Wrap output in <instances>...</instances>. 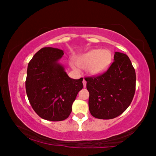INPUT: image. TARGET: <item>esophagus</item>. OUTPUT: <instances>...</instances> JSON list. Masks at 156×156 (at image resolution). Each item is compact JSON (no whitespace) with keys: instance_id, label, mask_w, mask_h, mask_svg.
Segmentation results:
<instances>
[{"instance_id":"1","label":"esophagus","mask_w":156,"mask_h":156,"mask_svg":"<svg viewBox=\"0 0 156 156\" xmlns=\"http://www.w3.org/2000/svg\"><path fill=\"white\" fill-rule=\"evenodd\" d=\"M83 83L84 87H86V85H87V82H86V80H83Z\"/></svg>"}]
</instances>
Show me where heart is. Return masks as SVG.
<instances>
[{"mask_svg":"<svg viewBox=\"0 0 156 156\" xmlns=\"http://www.w3.org/2000/svg\"><path fill=\"white\" fill-rule=\"evenodd\" d=\"M112 60L110 51L94 48L78 56L76 62L71 61L69 63L74 71L79 72L80 68L86 69L90 76H98L108 70Z\"/></svg>","mask_w":156,"mask_h":156,"instance_id":"1","label":"heart"}]
</instances>
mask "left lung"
I'll return each mask as SVG.
<instances>
[{
	"label": "left lung",
	"instance_id": "left-lung-1",
	"mask_svg": "<svg viewBox=\"0 0 156 156\" xmlns=\"http://www.w3.org/2000/svg\"><path fill=\"white\" fill-rule=\"evenodd\" d=\"M108 71L97 77L85 78L90 93L89 110L101 119L118 117L131 103L135 91V69L128 57L115 52Z\"/></svg>",
	"mask_w": 156,
	"mask_h": 156
}]
</instances>
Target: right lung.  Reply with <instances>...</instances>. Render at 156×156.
Returning a JSON list of instances; mask_svg holds the SVG:
<instances>
[{"mask_svg":"<svg viewBox=\"0 0 156 156\" xmlns=\"http://www.w3.org/2000/svg\"><path fill=\"white\" fill-rule=\"evenodd\" d=\"M64 55L60 49L44 47L34 54L27 69L26 90L29 102L44 119H66L72 104L83 87V78H71L59 62Z\"/></svg>","mask_w":156,"mask_h":156,"instance_id":"add662e5","label":"right lung"}]
</instances>
